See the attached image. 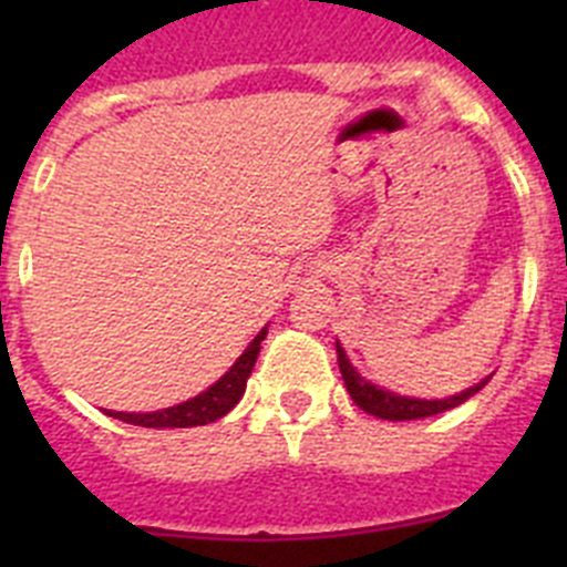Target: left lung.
<instances>
[{
    "instance_id": "1",
    "label": "left lung",
    "mask_w": 567,
    "mask_h": 567,
    "mask_svg": "<svg viewBox=\"0 0 567 567\" xmlns=\"http://www.w3.org/2000/svg\"><path fill=\"white\" fill-rule=\"evenodd\" d=\"M334 346H338V365H340V374H343L349 398H352L365 414H374V417L380 420H420V417H432V414H440V412H449V409H454V405L474 398V394H477L480 389L491 380V378L480 380L477 385H471V389H465V392L452 394V398H445V400L403 398V394H394L389 392V389H380V385L360 378L358 369H354V365L349 363V358H346L343 346L340 343Z\"/></svg>"
}]
</instances>
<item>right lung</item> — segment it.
<instances>
[{
  "mask_svg": "<svg viewBox=\"0 0 567 567\" xmlns=\"http://www.w3.org/2000/svg\"><path fill=\"white\" fill-rule=\"evenodd\" d=\"M267 338V327L255 334L252 343L244 349L238 360L229 365V372L221 380H215L207 392H202L198 398L187 400V403L169 405L162 412H147V414H127V412H107L110 417H118L122 423L144 425V429H189V425H207L215 423L218 417H224L227 412H233L235 403L244 398V389H247V378L252 374V365L258 360L260 340Z\"/></svg>",
  "mask_w": 567,
  "mask_h": 567,
  "instance_id": "right-lung-1",
  "label": "right lung"
}]
</instances>
